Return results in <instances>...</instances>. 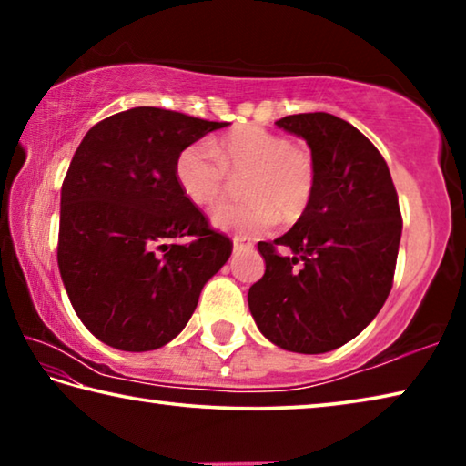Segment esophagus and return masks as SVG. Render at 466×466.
Wrapping results in <instances>:
<instances>
[{"mask_svg":"<svg viewBox=\"0 0 466 466\" xmlns=\"http://www.w3.org/2000/svg\"><path fill=\"white\" fill-rule=\"evenodd\" d=\"M232 244H234V250L250 248V247H252V242H248L247 238H242V236H234V238H232Z\"/></svg>","mask_w":466,"mask_h":466,"instance_id":"34e87169","label":"esophagus"}]
</instances>
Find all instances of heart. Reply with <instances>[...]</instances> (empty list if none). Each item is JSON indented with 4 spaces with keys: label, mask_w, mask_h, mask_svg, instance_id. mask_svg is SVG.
Segmentation results:
<instances>
[{
    "label": "heart",
    "mask_w": 466,
    "mask_h": 466,
    "mask_svg": "<svg viewBox=\"0 0 466 466\" xmlns=\"http://www.w3.org/2000/svg\"><path fill=\"white\" fill-rule=\"evenodd\" d=\"M242 201H222L211 209V224L240 234H261L278 222H296L309 209L317 187V162L309 147L289 144L258 125H240L178 154L175 178L188 201L214 203L226 177H240Z\"/></svg>",
    "instance_id": "obj_1"
}]
</instances>
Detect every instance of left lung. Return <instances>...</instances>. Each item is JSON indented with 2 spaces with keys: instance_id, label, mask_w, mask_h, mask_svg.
<instances>
[{
  "instance_id": "8db88e82",
  "label": "left lung",
  "mask_w": 466,
  "mask_h": 466,
  "mask_svg": "<svg viewBox=\"0 0 466 466\" xmlns=\"http://www.w3.org/2000/svg\"><path fill=\"white\" fill-rule=\"evenodd\" d=\"M275 125L306 139L317 187L289 232L258 242L265 275L248 289V309L281 350L325 353L358 337L390 294L403 230L399 197L382 154L353 125L329 113Z\"/></svg>"
}]
</instances>
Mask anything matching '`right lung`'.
<instances>
[{"instance_id":"right-lung-1","label":"right lung","mask_w":466,"mask_h":466,"mask_svg":"<svg viewBox=\"0 0 466 466\" xmlns=\"http://www.w3.org/2000/svg\"><path fill=\"white\" fill-rule=\"evenodd\" d=\"M226 125L137 106L96 123L77 146L61 187L57 263L76 314L102 343L167 345L230 258V238L175 178L178 154Z\"/></svg>"}]
</instances>
